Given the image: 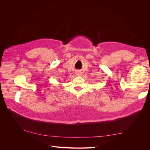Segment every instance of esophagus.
<instances>
[{"instance_id":"esophagus-1","label":"esophagus","mask_w":150,"mask_h":150,"mask_svg":"<svg viewBox=\"0 0 150 150\" xmlns=\"http://www.w3.org/2000/svg\"><path fill=\"white\" fill-rule=\"evenodd\" d=\"M76 76H81V72H80L79 71H77V72H76Z\"/></svg>"}]
</instances>
